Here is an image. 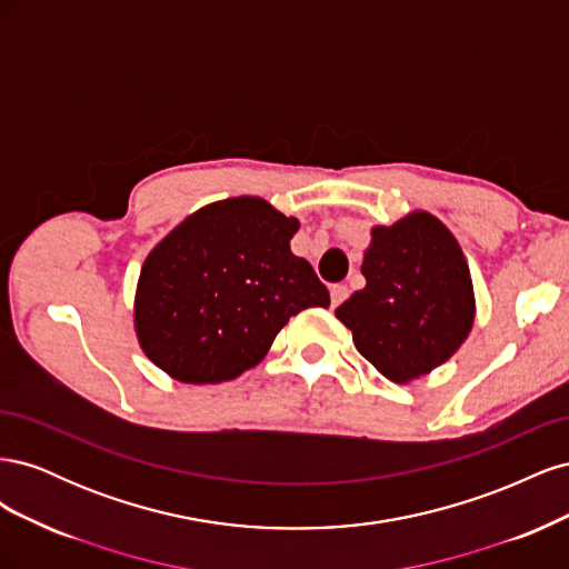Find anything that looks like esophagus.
Masks as SVG:
<instances>
[{
  "mask_svg": "<svg viewBox=\"0 0 569 569\" xmlns=\"http://www.w3.org/2000/svg\"><path fill=\"white\" fill-rule=\"evenodd\" d=\"M330 297H332V308H337L341 301L349 299V287L347 284H332Z\"/></svg>",
  "mask_w": 569,
  "mask_h": 569,
  "instance_id": "34e87169",
  "label": "esophagus"
}]
</instances>
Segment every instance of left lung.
I'll return each instance as SVG.
<instances>
[{"instance_id": "obj_1", "label": "left lung", "mask_w": 569, "mask_h": 569, "mask_svg": "<svg viewBox=\"0 0 569 569\" xmlns=\"http://www.w3.org/2000/svg\"><path fill=\"white\" fill-rule=\"evenodd\" d=\"M366 287L337 308L358 353L391 382H410L446 363L475 320L472 280L449 228L416 211L372 228Z\"/></svg>"}]
</instances>
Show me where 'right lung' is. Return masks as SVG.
Masks as SVG:
<instances>
[{"instance_id": "add662e5", "label": "right lung", "mask_w": 569, "mask_h": 569, "mask_svg": "<svg viewBox=\"0 0 569 569\" xmlns=\"http://www.w3.org/2000/svg\"><path fill=\"white\" fill-rule=\"evenodd\" d=\"M299 230L258 197L203 206L157 244L140 272L134 330L144 353L187 385L234 380L261 363L291 316L330 306Z\"/></svg>"}]
</instances>
